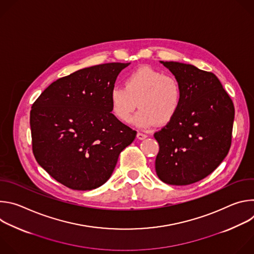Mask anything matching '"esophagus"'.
Here are the masks:
<instances>
[{
  "mask_svg": "<svg viewBox=\"0 0 254 254\" xmlns=\"http://www.w3.org/2000/svg\"><path fill=\"white\" fill-rule=\"evenodd\" d=\"M136 137H137L138 139H144V138H147V134H144V133H142V132H137Z\"/></svg>",
  "mask_w": 254,
  "mask_h": 254,
  "instance_id": "34e87169",
  "label": "esophagus"
}]
</instances>
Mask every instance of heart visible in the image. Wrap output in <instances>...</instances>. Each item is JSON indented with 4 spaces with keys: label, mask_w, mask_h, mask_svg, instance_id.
Here are the masks:
<instances>
[{
    "label": "heart",
    "mask_w": 254,
    "mask_h": 254,
    "mask_svg": "<svg viewBox=\"0 0 254 254\" xmlns=\"http://www.w3.org/2000/svg\"><path fill=\"white\" fill-rule=\"evenodd\" d=\"M182 100L179 80L150 66L132 71L126 77L125 87L115 86L108 94L111 112L121 122L128 123L139 107L131 121L138 128L168 125L178 115Z\"/></svg>",
    "instance_id": "heart-1"
}]
</instances>
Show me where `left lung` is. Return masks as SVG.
<instances>
[{
	"label": "left lung",
	"instance_id": "8db88e82",
	"mask_svg": "<svg viewBox=\"0 0 254 254\" xmlns=\"http://www.w3.org/2000/svg\"><path fill=\"white\" fill-rule=\"evenodd\" d=\"M182 86L176 118L154 136L160 151L156 172L164 183L185 186L210 175L227 156L234 105L220 80L191 64L160 61Z\"/></svg>",
	"mask_w": 254,
	"mask_h": 254
}]
</instances>
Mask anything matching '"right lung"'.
<instances>
[{"label":"right lung","instance_id":"1","mask_svg":"<svg viewBox=\"0 0 254 254\" xmlns=\"http://www.w3.org/2000/svg\"><path fill=\"white\" fill-rule=\"evenodd\" d=\"M130 63L83 68L51 83L30 113L33 154L59 183L92 190L111 178L136 131L111 112L108 94Z\"/></svg>","mask_w":254,"mask_h":254}]
</instances>
